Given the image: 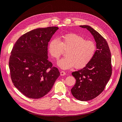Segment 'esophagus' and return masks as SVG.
I'll list each match as a JSON object with an SVG mask.
<instances>
[{"label": "esophagus", "mask_w": 122, "mask_h": 122, "mask_svg": "<svg viewBox=\"0 0 122 122\" xmlns=\"http://www.w3.org/2000/svg\"><path fill=\"white\" fill-rule=\"evenodd\" d=\"M60 74L61 76H64L66 75V72H64V71H61V72H60Z\"/></svg>", "instance_id": "esophagus-1"}]
</instances>
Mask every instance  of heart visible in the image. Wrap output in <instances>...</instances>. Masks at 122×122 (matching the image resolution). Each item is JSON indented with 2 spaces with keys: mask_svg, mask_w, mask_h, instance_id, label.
<instances>
[{
  "mask_svg": "<svg viewBox=\"0 0 122 122\" xmlns=\"http://www.w3.org/2000/svg\"><path fill=\"white\" fill-rule=\"evenodd\" d=\"M64 50H67L66 57L57 62V66L66 70L73 67L83 68L92 60L96 51V45L91 40H86L83 36L76 34H69L61 36L60 40H51L48 46L50 56L58 60Z\"/></svg>",
  "mask_w": 122,
  "mask_h": 122,
  "instance_id": "1",
  "label": "heart"
}]
</instances>
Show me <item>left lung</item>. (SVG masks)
Here are the masks:
<instances>
[{
  "instance_id": "8db88e82",
  "label": "left lung",
  "mask_w": 122,
  "mask_h": 122,
  "mask_svg": "<svg viewBox=\"0 0 122 122\" xmlns=\"http://www.w3.org/2000/svg\"><path fill=\"white\" fill-rule=\"evenodd\" d=\"M93 35L96 43V51L92 60L86 66L72 73L76 83L71 93L76 99L86 101L97 97L104 90L112 74L111 53L106 40L88 25H80Z\"/></svg>"
}]
</instances>
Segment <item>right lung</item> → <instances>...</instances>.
<instances>
[{"label":"right lung","instance_id":"right-lung-1","mask_svg":"<svg viewBox=\"0 0 122 122\" xmlns=\"http://www.w3.org/2000/svg\"><path fill=\"white\" fill-rule=\"evenodd\" d=\"M58 27L35 29L19 38L11 51L9 68L12 82L29 98L43 97L60 75L48 60V44Z\"/></svg>","mask_w":122,"mask_h":122}]
</instances>
